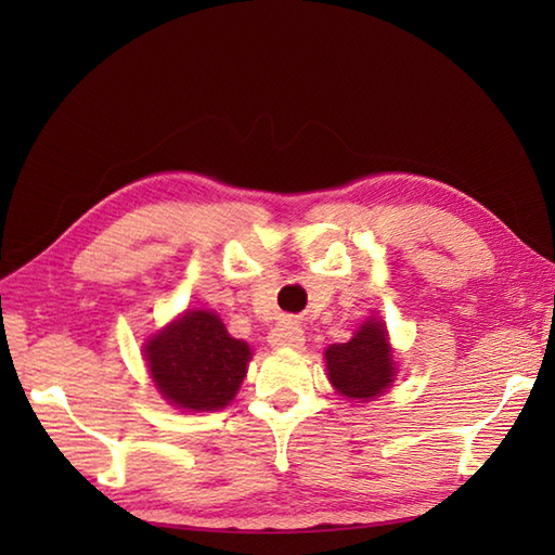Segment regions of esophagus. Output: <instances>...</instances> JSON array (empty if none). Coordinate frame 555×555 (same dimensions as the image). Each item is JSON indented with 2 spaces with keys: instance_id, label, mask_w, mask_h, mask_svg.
I'll use <instances>...</instances> for the list:
<instances>
[{
  "instance_id": "34e87169",
  "label": "esophagus",
  "mask_w": 555,
  "mask_h": 555,
  "mask_svg": "<svg viewBox=\"0 0 555 555\" xmlns=\"http://www.w3.org/2000/svg\"><path fill=\"white\" fill-rule=\"evenodd\" d=\"M269 344L274 348H302L305 334L298 322L281 320L269 334Z\"/></svg>"
}]
</instances>
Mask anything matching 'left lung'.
<instances>
[{
  "mask_svg": "<svg viewBox=\"0 0 555 555\" xmlns=\"http://www.w3.org/2000/svg\"><path fill=\"white\" fill-rule=\"evenodd\" d=\"M324 358L326 376L336 393L358 403L386 393L396 379L393 350L388 346L386 326L379 317H367L348 344L328 346Z\"/></svg>",
  "mask_w": 555,
  "mask_h": 555,
  "instance_id": "obj_1",
  "label": "left lung"
}]
</instances>
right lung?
Returning a JSON list of instances; mask_svg holds the SVG:
<instances>
[{
    "mask_svg": "<svg viewBox=\"0 0 555 555\" xmlns=\"http://www.w3.org/2000/svg\"><path fill=\"white\" fill-rule=\"evenodd\" d=\"M143 348L162 398L188 412L227 408L238 393L253 358L250 346L229 336L211 310H185Z\"/></svg>",
    "mask_w": 555,
    "mask_h": 555,
    "instance_id": "add662e5",
    "label": "right lung"
}]
</instances>
